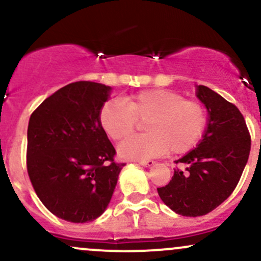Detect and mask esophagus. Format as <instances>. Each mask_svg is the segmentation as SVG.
<instances>
[{"label": "esophagus", "mask_w": 261, "mask_h": 261, "mask_svg": "<svg viewBox=\"0 0 261 261\" xmlns=\"http://www.w3.org/2000/svg\"><path fill=\"white\" fill-rule=\"evenodd\" d=\"M139 163L141 164V166H143V167H152L154 164V161H151V160H148V161H139Z\"/></svg>", "instance_id": "obj_1"}]
</instances>
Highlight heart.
I'll return each mask as SVG.
<instances>
[{"label": "heart", "mask_w": 261, "mask_h": 261, "mask_svg": "<svg viewBox=\"0 0 261 261\" xmlns=\"http://www.w3.org/2000/svg\"><path fill=\"white\" fill-rule=\"evenodd\" d=\"M139 122H146L148 134L131 137L119 146L124 158L142 160L166 153H185L201 140L207 114L202 104L187 100L167 89H148L128 95L124 100L103 104L99 121L110 139L120 141L133 135Z\"/></svg>", "instance_id": "b5f03b06"}]
</instances>
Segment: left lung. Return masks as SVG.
<instances>
[{
	"instance_id": "8db88e82",
	"label": "left lung",
	"mask_w": 261,
	"mask_h": 261,
	"mask_svg": "<svg viewBox=\"0 0 261 261\" xmlns=\"http://www.w3.org/2000/svg\"><path fill=\"white\" fill-rule=\"evenodd\" d=\"M196 95L208 112L202 140L175 163L166 187L158 188L162 201L178 215L188 217L208 214L233 193L250 153V135L234 104L206 86H196Z\"/></svg>"
}]
</instances>
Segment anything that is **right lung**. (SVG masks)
<instances>
[{
	"instance_id": "1",
	"label": "right lung",
	"mask_w": 261,
	"mask_h": 261,
	"mask_svg": "<svg viewBox=\"0 0 261 261\" xmlns=\"http://www.w3.org/2000/svg\"><path fill=\"white\" fill-rule=\"evenodd\" d=\"M109 86L80 81L62 87L33 112L28 125L27 169L40 201L73 223L106 211L125 163L99 121Z\"/></svg>"
}]
</instances>
